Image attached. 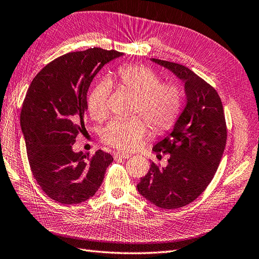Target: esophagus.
<instances>
[{
  "label": "esophagus",
  "mask_w": 259,
  "mask_h": 259,
  "mask_svg": "<svg viewBox=\"0 0 259 259\" xmlns=\"http://www.w3.org/2000/svg\"><path fill=\"white\" fill-rule=\"evenodd\" d=\"M115 157H119V158H129L131 156V154H129L128 152H123V151H117L114 153Z\"/></svg>",
  "instance_id": "obj_1"
}]
</instances>
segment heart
<instances>
[{"label": "heart", "mask_w": 259, "mask_h": 259, "mask_svg": "<svg viewBox=\"0 0 259 259\" xmlns=\"http://www.w3.org/2000/svg\"><path fill=\"white\" fill-rule=\"evenodd\" d=\"M117 81L135 94L134 110L145 118L156 130L170 127L180 114L183 103L182 92L174 84H160V76L143 65L129 64L119 68ZM111 85L103 79L92 89L88 99L91 115L97 120L108 114V99ZM149 127L140 117L116 118L103 130V140L112 147L134 150L140 147L149 135Z\"/></svg>", "instance_id": "1"}]
</instances>
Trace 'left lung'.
Segmentation results:
<instances>
[{
	"label": "left lung",
	"mask_w": 259,
	"mask_h": 259,
	"mask_svg": "<svg viewBox=\"0 0 259 259\" xmlns=\"http://www.w3.org/2000/svg\"><path fill=\"white\" fill-rule=\"evenodd\" d=\"M151 61L183 81L186 105L173 130L153 147L170 154L166 167L152 162L137 188L157 207L176 209L193 202L212 181L227 143V125L220 96L211 85L182 64Z\"/></svg>",
	"instance_id": "obj_1"
}]
</instances>
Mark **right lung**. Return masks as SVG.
<instances>
[{"instance_id":"obj_1","label":"right lung","mask_w":259,"mask_h":259,"mask_svg":"<svg viewBox=\"0 0 259 259\" xmlns=\"http://www.w3.org/2000/svg\"><path fill=\"white\" fill-rule=\"evenodd\" d=\"M123 56L91 48L55 59L32 79L24 99L21 128L36 182L46 195L63 204L79 203L96 194L109 153L74 152L75 138L85 130L88 91L105 64Z\"/></svg>"}]
</instances>
